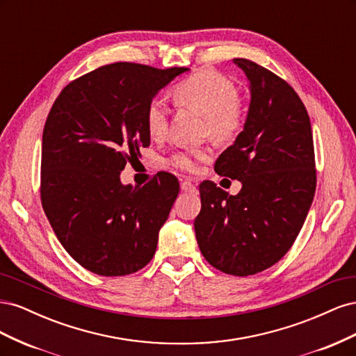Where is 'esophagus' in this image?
Returning <instances> with one entry per match:
<instances>
[{
	"instance_id": "obj_1",
	"label": "esophagus",
	"mask_w": 356,
	"mask_h": 356,
	"mask_svg": "<svg viewBox=\"0 0 356 356\" xmlns=\"http://www.w3.org/2000/svg\"><path fill=\"white\" fill-rule=\"evenodd\" d=\"M181 190L186 191V193H196L197 188L190 179H182L181 181Z\"/></svg>"
}]
</instances>
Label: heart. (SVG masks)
I'll return each instance as SVG.
<instances>
[{
  "label": "heart",
  "instance_id": "1",
  "mask_svg": "<svg viewBox=\"0 0 356 356\" xmlns=\"http://www.w3.org/2000/svg\"><path fill=\"white\" fill-rule=\"evenodd\" d=\"M174 99L184 108L204 115V132L215 141H233L243 131L246 110L236 96L234 84L224 75L202 70L178 83L174 89ZM169 111L163 99L154 98L145 111V127L149 138L161 141L168 135ZM209 148H195L177 153L172 157V165L181 170L195 172L199 161L207 160Z\"/></svg>",
  "mask_w": 356,
  "mask_h": 356
}]
</instances>
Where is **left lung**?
Masks as SVG:
<instances>
[{"instance_id": "1", "label": "left lung", "mask_w": 356, "mask_h": 356, "mask_svg": "<svg viewBox=\"0 0 356 356\" xmlns=\"http://www.w3.org/2000/svg\"><path fill=\"white\" fill-rule=\"evenodd\" d=\"M234 63L251 83L250 111L213 169L241 181L242 188L232 196L203 181L195 232L212 267L250 276L281 260L303 227L316 190L315 149L310 118L296 90L252 60L236 58Z\"/></svg>"}]
</instances>
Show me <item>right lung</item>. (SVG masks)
<instances>
[{"label":"right lung","mask_w":356,"mask_h":356,"mask_svg":"<svg viewBox=\"0 0 356 356\" xmlns=\"http://www.w3.org/2000/svg\"><path fill=\"white\" fill-rule=\"evenodd\" d=\"M187 70L110 63L67 84L50 108L41 204L62 246L92 273L126 276L154 257L179 182L159 172L143 187L123 186L120 172L149 145L148 104Z\"/></svg>","instance_id":"right-lung-1"}]
</instances>
